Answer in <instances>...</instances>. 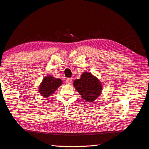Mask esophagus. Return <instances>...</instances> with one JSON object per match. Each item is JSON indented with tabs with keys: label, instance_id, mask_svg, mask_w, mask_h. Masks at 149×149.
<instances>
[{
	"label": "esophagus",
	"instance_id": "1",
	"mask_svg": "<svg viewBox=\"0 0 149 149\" xmlns=\"http://www.w3.org/2000/svg\"><path fill=\"white\" fill-rule=\"evenodd\" d=\"M72 83V79L71 78H68L66 80V84H71Z\"/></svg>",
	"mask_w": 149,
	"mask_h": 149
}]
</instances>
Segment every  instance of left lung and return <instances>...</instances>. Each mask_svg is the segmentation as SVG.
I'll list each match as a JSON object with an SVG mask.
<instances>
[{
	"label": "left lung",
	"instance_id": "left-lung-1",
	"mask_svg": "<svg viewBox=\"0 0 149 149\" xmlns=\"http://www.w3.org/2000/svg\"><path fill=\"white\" fill-rule=\"evenodd\" d=\"M73 86L81 96L88 102L95 101L102 90L100 79L89 72H84L79 79H75Z\"/></svg>",
	"mask_w": 149,
	"mask_h": 149
}]
</instances>
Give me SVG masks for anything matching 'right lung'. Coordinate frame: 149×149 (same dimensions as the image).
<instances>
[{
    "label": "right lung",
    "instance_id": "add662e5",
    "mask_svg": "<svg viewBox=\"0 0 149 149\" xmlns=\"http://www.w3.org/2000/svg\"><path fill=\"white\" fill-rule=\"evenodd\" d=\"M62 80L55 78L51 75L45 77L39 86V93L44 98H48L62 84Z\"/></svg>",
    "mask_w": 149,
    "mask_h": 149
}]
</instances>
